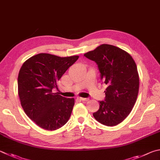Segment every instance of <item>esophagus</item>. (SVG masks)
I'll use <instances>...</instances> for the list:
<instances>
[{
	"instance_id": "esophagus-1",
	"label": "esophagus",
	"mask_w": 160,
	"mask_h": 160,
	"mask_svg": "<svg viewBox=\"0 0 160 160\" xmlns=\"http://www.w3.org/2000/svg\"><path fill=\"white\" fill-rule=\"evenodd\" d=\"M78 98V99H79V100L82 101H87L89 100L88 98H82V97H79V98Z\"/></svg>"
}]
</instances>
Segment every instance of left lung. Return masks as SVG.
I'll return each instance as SVG.
<instances>
[{
	"label": "left lung",
	"instance_id": "obj_1",
	"mask_svg": "<svg viewBox=\"0 0 160 160\" xmlns=\"http://www.w3.org/2000/svg\"><path fill=\"white\" fill-rule=\"evenodd\" d=\"M84 56L97 63L107 85L105 101L93 113L98 122L112 127L121 123L132 111L138 97L139 76L132 57L114 45L103 44Z\"/></svg>",
	"mask_w": 160,
	"mask_h": 160
}]
</instances>
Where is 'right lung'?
Listing matches in <instances>:
<instances>
[{
    "label": "right lung",
    "instance_id": "right-lung-1",
    "mask_svg": "<svg viewBox=\"0 0 160 160\" xmlns=\"http://www.w3.org/2000/svg\"><path fill=\"white\" fill-rule=\"evenodd\" d=\"M78 58L40 53L27 59L20 68L17 82L21 105L41 128L56 130L70 118L75 99L54 93L52 89H58L57 81Z\"/></svg>",
    "mask_w": 160,
    "mask_h": 160
}]
</instances>
